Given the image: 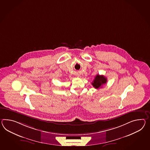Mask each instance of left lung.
<instances>
[{"instance_id":"left-lung-1","label":"left lung","mask_w":150,"mask_h":150,"mask_svg":"<svg viewBox=\"0 0 150 150\" xmlns=\"http://www.w3.org/2000/svg\"><path fill=\"white\" fill-rule=\"evenodd\" d=\"M106 82H107L106 77L104 76L103 75H100L99 74H98L97 75L95 76V79L91 83V84L94 88L98 89V88H101L102 86L105 84Z\"/></svg>"}]
</instances>
